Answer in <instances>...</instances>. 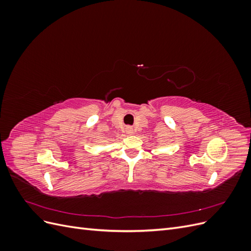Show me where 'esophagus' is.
<instances>
[{"instance_id": "obj_1", "label": "esophagus", "mask_w": 251, "mask_h": 251, "mask_svg": "<svg viewBox=\"0 0 251 251\" xmlns=\"http://www.w3.org/2000/svg\"><path fill=\"white\" fill-rule=\"evenodd\" d=\"M127 133H128V134H132V133H133V130H132L131 127H128V128H127Z\"/></svg>"}]
</instances>
